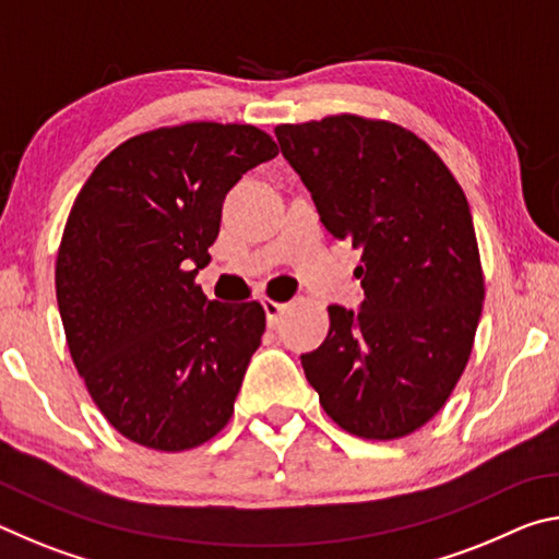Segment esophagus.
Returning a JSON list of instances; mask_svg holds the SVG:
<instances>
[{
  "instance_id": "obj_1",
  "label": "esophagus",
  "mask_w": 559,
  "mask_h": 559,
  "mask_svg": "<svg viewBox=\"0 0 559 559\" xmlns=\"http://www.w3.org/2000/svg\"><path fill=\"white\" fill-rule=\"evenodd\" d=\"M263 310H266V320L269 325H278L281 316L286 313V302H278V300H263Z\"/></svg>"
}]
</instances>
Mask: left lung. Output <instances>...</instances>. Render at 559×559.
<instances>
[{
	"instance_id": "1",
	"label": "left lung",
	"mask_w": 559,
	"mask_h": 559,
	"mask_svg": "<svg viewBox=\"0 0 559 559\" xmlns=\"http://www.w3.org/2000/svg\"><path fill=\"white\" fill-rule=\"evenodd\" d=\"M320 222L362 251L359 310L330 306L302 370L347 433L402 439L437 414L466 370L484 310L471 210L441 157L396 122L343 112L278 126Z\"/></svg>"
}]
</instances>
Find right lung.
<instances>
[{"label": "right lung", "mask_w": 559, "mask_h": 559, "mask_svg": "<svg viewBox=\"0 0 559 559\" xmlns=\"http://www.w3.org/2000/svg\"><path fill=\"white\" fill-rule=\"evenodd\" d=\"M278 147L239 122H185L126 140L75 197L56 257V300L73 365L122 437L187 451L234 414L261 345V302L206 300L222 204Z\"/></svg>", "instance_id": "right-lung-1"}]
</instances>
